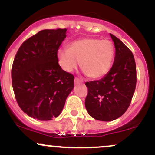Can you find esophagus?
Instances as JSON below:
<instances>
[{"instance_id": "1", "label": "esophagus", "mask_w": 155, "mask_h": 155, "mask_svg": "<svg viewBox=\"0 0 155 155\" xmlns=\"http://www.w3.org/2000/svg\"><path fill=\"white\" fill-rule=\"evenodd\" d=\"M81 83H82V81H81L79 78H74V84H81Z\"/></svg>"}]
</instances>
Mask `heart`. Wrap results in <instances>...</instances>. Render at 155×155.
Masks as SVG:
<instances>
[{"instance_id": "obj_1", "label": "heart", "mask_w": 155, "mask_h": 155, "mask_svg": "<svg viewBox=\"0 0 155 155\" xmlns=\"http://www.w3.org/2000/svg\"><path fill=\"white\" fill-rule=\"evenodd\" d=\"M114 47L109 40L87 38L72 42L70 49L60 48L57 53L60 67L71 72L81 63V70L90 79H100L112 66Z\"/></svg>"}]
</instances>
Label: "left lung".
Masks as SVG:
<instances>
[{"instance_id":"obj_1","label":"left lung","mask_w":155,"mask_h":155,"mask_svg":"<svg viewBox=\"0 0 155 155\" xmlns=\"http://www.w3.org/2000/svg\"><path fill=\"white\" fill-rule=\"evenodd\" d=\"M116 53L109 72L99 81L86 83L88 95L85 107L89 116L104 122L115 120L128 108L137 84V69L132 52L120 39L110 33Z\"/></svg>"}]
</instances>
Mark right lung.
I'll return each instance as SVG.
<instances>
[{"label": "right lung", "instance_id": "add662e5", "mask_svg": "<svg viewBox=\"0 0 155 155\" xmlns=\"http://www.w3.org/2000/svg\"><path fill=\"white\" fill-rule=\"evenodd\" d=\"M66 29L43 30L19 48L12 67V88L21 109L41 121L59 116L74 88V76L61 68L57 51Z\"/></svg>", "mask_w": 155, "mask_h": 155}]
</instances>
